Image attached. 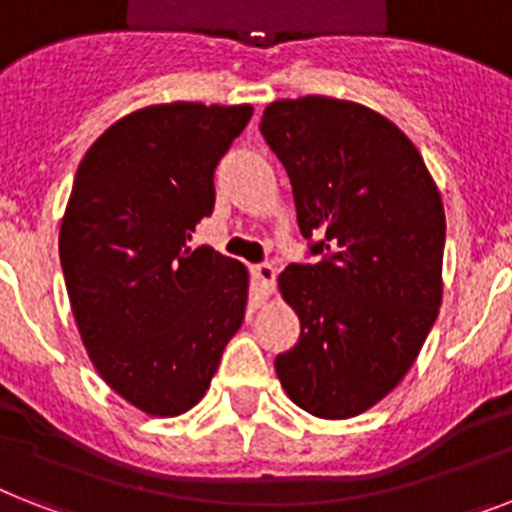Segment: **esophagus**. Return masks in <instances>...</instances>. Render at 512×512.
Listing matches in <instances>:
<instances>
[{"label":"esophagus","instance_id":"esophagus-1","mask_svg":"<svg viewBox=\"0 0 512 512\" xmlns=\"http://www.w3.org/2000/svg\"><path fill=\"white\" fill-rule=\"evenodd\" d=\"M252 278H255V284L260 286V292L270 294L273 292V281H276V268L270 263L252 265Z\"/></svg>","mask_w":512,"mask_h":512}]
</instances>
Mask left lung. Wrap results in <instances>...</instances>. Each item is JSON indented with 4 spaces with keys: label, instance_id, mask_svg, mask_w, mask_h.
I'll return each instance as SVG.
<instances>
[{
    "label": "left lung",
    "instance_id": "obj_1",
    "mask_svg": "<svg viewBox=\"0 0 512 512\" xmlns=\"http://www.w3.org/2000/svg\"><path fill=\"white\" fill-rule=\"evenodd\" d=\"M289 173L315 265H289L281 297L299 342L276 357L289 400L342 421L400 384L442 305L444 205L421 152L371 107L281 99L260 120Z\"/></svg>",
    "mask_w": 512,
    "mask_h": 512
}]
</instances>
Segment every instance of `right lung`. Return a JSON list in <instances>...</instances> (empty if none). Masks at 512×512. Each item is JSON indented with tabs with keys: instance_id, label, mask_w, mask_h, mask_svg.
<instances>
[{
	"instance_id": "right-lung-1",
	"label": "right lung",
	"mask_w": 512,
	"mask_h": 512,
	"mask_svg": "<svg viewBox=\"0 0 512 512\" xmlns=\"http://www.w3.org/2000/svg\"><path fill=\"white\" fill-rule=\"evenodd\" d=\"M249 118V105L144 107L78 165L60 226L70 307L99 376L141 413L197 405L244 321L247 268L189 239Z\"/></svg>"
}]
</instances>
